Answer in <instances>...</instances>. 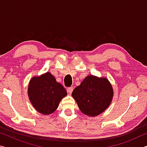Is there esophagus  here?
Segmentation results:
<instances>
[{
    "mask_svg": "<svg viewBox=\"0 0 147 147\" xmlns=\"http://www.w3.org/2000/svg\"><path fill=\"white\" fill-rule=\"evenodd\" d=\"M73 91V87H69V88H67V93L69 94H71L72 92Z\"/></svg>",
    "mask_w": 147,
    "mask_h": 147,
    "instance_id": "1",
    "label": "esophagus"
}]
</instances>
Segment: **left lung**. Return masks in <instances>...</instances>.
Wrapping results in <instances>:
<instances>
[{"label":"left lung","mask_w":147,"mask_h":147,"mask_svg":"<svg viewBox=\"0 0 147 147\" xmlns=\"http://www.w3.org/2000/svg\"><path fill=\"white\" fill-rule=\"evenodd\" d=\"M113 95L112 86L108 80L93 75L87 76L72 93L82 112L89 116L102 113L110 104Z\"/></svg>","instance_id":"1"}]
</instances>
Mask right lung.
<instances>
[{"mask_svg": "<svg viewBox=\"0 0 147 147\" xmlns=\"http://www.w3.org/2000/svg\"><path fill=\"white\" fill-rule=\"evenodd\" d=\"M28 96L32 105L44 115L53 113L67 91L63 86L57 82L50 73L39 77H34L28 85Z\"/></svg>", "mask_w": 147, "mask_h": 147, "instance_id": "add662e5", "label": "right lung"}]
</instances>
